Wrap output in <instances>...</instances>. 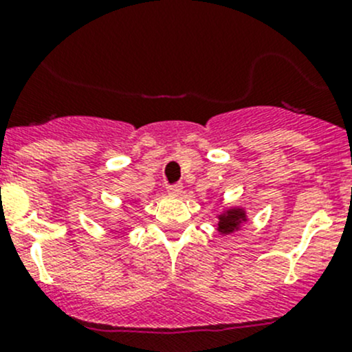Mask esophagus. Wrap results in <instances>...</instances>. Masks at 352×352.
<instances>
[{"label":"esophagus","mask_w":352,"mask_h":352,"mask_svg":"<svg viewBox=\"0 0 352 352\" xmlns=\"http://www.w3.org/2000/svg\"><path fill=\"white\" fill-rule=\"evenodd\" d=\"M166 194L172 197H179L182 194V184H173V186L166 187Z\"/></svg>","instance_id":"1"}]
</instances>
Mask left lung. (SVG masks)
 I'll return each instance as SVG.
<instances>
[{"label":"left lung","instance_id":"8db88e82","mask_svg":"<svg viewBox=\"0 0 352 352\" xmlns=\"http://www.w3.org/2000/svg\"><path fill=\"white\" fill-rule=\"evenodd\" d=\"M247 221V209L242 206H221V211L216 214V230L223 236L232 235L239 232Z\"/></svg>","mask_w":352,"mask_h":352}]
</instances>
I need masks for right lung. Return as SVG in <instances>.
Here are the masks:
<instances>
[{"label": "right lung", "instance_id": "1", "mask_svg": "<svg viewBox=\"0 0 352 352\" xmlns=\"http://www.w3.org/2000/svg\"><path fill=\"white\" fill-rule=\"evenodd\" d=\"M134 202H136V201H134ZM120 221H122V219H120Z\"/></svg>", "mask_w": 352, "mask_h": 352}]
</instances>
